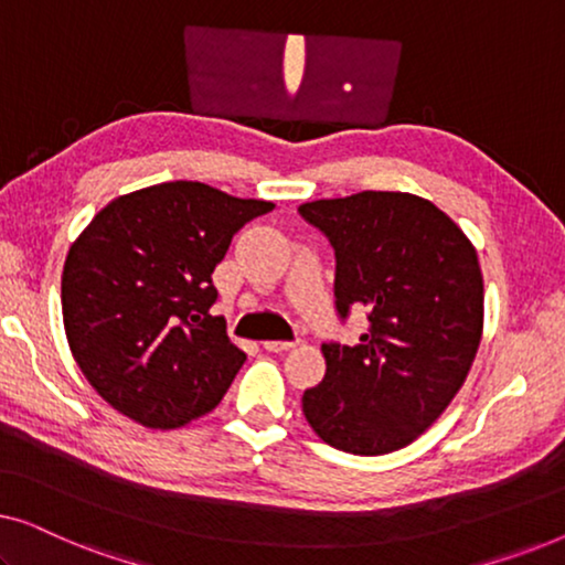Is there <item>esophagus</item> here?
I'll list each match as a JSON object with an SVG mask.
<instances>
[{
	"mask_svg": "<svg viewBox=\"0 0 565 565\" xmlns=\"http://www.w3.org/2000/svg\"><path fill=\"white\" fill-rule=\"evenodd\" d=\"M262 347H265L267 352H288L296 347V342H275V339H269V342H262Z\"/></svg>",
	"mask_w": 565,
	"mask_h": 565,
	"instance_id": "esophagus-1",
	"label": "esophagus"
}]
</instances>
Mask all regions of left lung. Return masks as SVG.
<instances>
[{
    "mask_svg": "<svg viewBox=\"0 0 565 565\" xmlns=\"http://www.w3.org/2000/svg\"><path fill=\"white\" fill-rule=\"evenodd\" d=\"M334 249L339 321L367 311L360 342L321 344L327 375L303 393L316 435L352 455L414 443L460 391L481 344L473 244L429 200L365 190L298 207Z\"/></svg>",
    "mask_w": 565,
    "mask_h": 565,
    "instance_id": "left-lung-1",
    "label": "left lung"
}]
</instances>
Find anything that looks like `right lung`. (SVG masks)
<instances>
[{
    "mask_svg": "<svg viewBox=\"0 0 565 565\" xmlns=\"http://www.w3.org/2000/svg\"><path fill=\"white\" fill-rule=\"evenodd\" d=\"M273 211L203 182H161L115 198L68 249L61 311L76 365L113 408L174 429L218 406L246 354L213 269L244 223Z\"/></svg>",
    "mask_w": 565,
    "mask_h": 565,
    "instance_id": "right-lung-1",
    "label": "right lung"
}]
</instances>
